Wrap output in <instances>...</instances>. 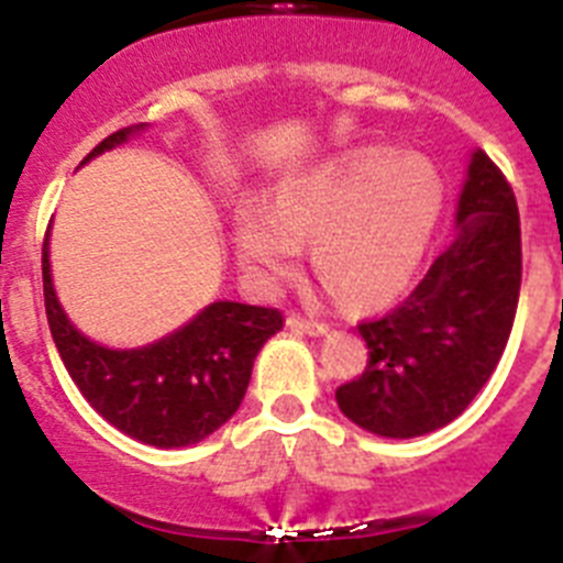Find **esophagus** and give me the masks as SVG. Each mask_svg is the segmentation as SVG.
I'll list each match as a JSON object with an SVG mask.
<instances>
[{"label":"esophagus","mask_w":563,"mask_h":563,"mask_svg":"<svg viewBox=\"0 0 563 563\" xmlns=\"http://www.w3.org/2000/svg\"><path fill=\"white\" fill-rule=\"evenodd\" d=\"M287 327L290 330H298V332H305V335H327L330 332V327L321 324V321H310V318H301V316H290L287 318Z\"/></svg>","instance_id":"esophagus-1"}]
</instances>
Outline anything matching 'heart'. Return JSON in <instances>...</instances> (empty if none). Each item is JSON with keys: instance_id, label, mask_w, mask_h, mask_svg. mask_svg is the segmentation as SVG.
Instances as JSON below:
<instances>
[{"instance_id": "b5f03b06", "label": "heart", "mask_w": 563, "mask_h": 563, "mask_svg": "<svg viewBox=\"0 0 563 563\" xmlns=\"http://www.w3.org/2000/svg\"><path fill=\"white\" fill-rule=\"evenodd\" d=\"M442 180L417 154L361 146L296 174L271 208L236 220L239 262L262 290H278L312 242V267L352 307L386 305L415 276L442 211Z\"/></svg>"}]
</instances>
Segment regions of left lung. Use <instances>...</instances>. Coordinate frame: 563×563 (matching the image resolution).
<instances>
[{
    "label": "left lung",
    "instance_id": "left-lung-1",
    "mask_svg": "<svg viewBox=\"0 0 563 563\" xmlns=\"http://www.w3.org/2000/svg\"><path fill=\"white\" fill-rule=\"evenodd\" d=\"M521 287L519 206L482 148L467 161L456 233L389 316L357 327L369 363L335 391L369 434L411 440L449 426L494 375Z\"/></svg>",
    "mask_w": 563,
    "mask_h": 563
}]
</instances>
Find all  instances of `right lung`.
<instances>
[{
  "label": "right lung",
  "mask_w": 563,
  "mask_h": 563,
  "mask_svg": "<svg viewBox=\"0 0 563 563\" xmlns=\"http://www.w3.org/2000/svg\"><path fill=\"white\" fill-rule=\"evenodd\" d=\"M143 132L146 123L109 134L81 166ZM42 278L49 332L84 400L109 426L154 449H186L225 426L245 397L258 350L285 327L273 307L213 301L146 346L112 350L84 335L64 312L49 271V231Z\"/></svg>",
  "instance_id": "obj_1"
}]
</instances>
